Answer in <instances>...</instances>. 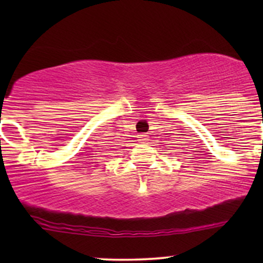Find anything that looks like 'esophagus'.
<instances>
[{
    "instance_id": "esophagus-1",
    "label": "esophagus",
    "mask_w": 263,
    "mask_h": 263,
    "mask_svg": "<svg viewBox=\"0 0 263 263\" xmlns=\"http://www.w3.org/2000/svg\"><path fill=\"white\" fill-rule=\"evenodd\" d=\"M137 138H138V141H140V142H144V141H147V136H146V135H143V134L138 135V136H137Z\"/></svg>"
}]
</instances>
